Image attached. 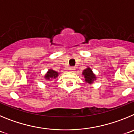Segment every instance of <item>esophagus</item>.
Instances as JSON below:
<instances>
[{
  "instance_id": "1",
  "label": "esophagus",
  "mask_w": 134,
  "mask_h": 134,
  "mask_svg": "<svg viewBox=\"0 0 134 134\" xmlns=\"http://www.w3.org/2000/svg\"><path fill=\"white\" fill-rule=\"evenodd\" d=\"M75 69L74 67H70L69 68V71H71V72L75 71Z\"/></svg>"
}]
</instances>
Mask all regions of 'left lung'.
<instances>
[{
  "label": "left lung",
  "instance_id": "obj_1",
  "mask_svg": "<svg viewBox=\"0 0 134 134\" xmlns=\"http://www.w3.org/2000/svg\"><path fill=\"white\" fill-rule=\"evenodd\" d=\"M83 75L85 76V81L87 83H92L94 79H96V76L93 73L92 71L90 69V68H87L85 69L83 72Z\"/></svg>",
  "mask_w": 134,
  "mask_h": 134
}]
</instances>
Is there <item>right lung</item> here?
Here are the masks:
<instances>
[{
	"label": "right lung",
	"mask_w": 134,
	"mask_h": 134,
	"mask_svg": "<svg viewBox=\"0 0 134 134\" xmlns=\"http://www.w3.org/2000/svg\"><path fill=\"white\" fill-rule=\"evenodd\" d=\"M58 73L54 70L50 69L48 71L47 73L45 75V79H47V80H49L50 79H55V78L57 77H58Z\"/></svg>",
	"instance_id": "obj_1"
}]
</instances>
